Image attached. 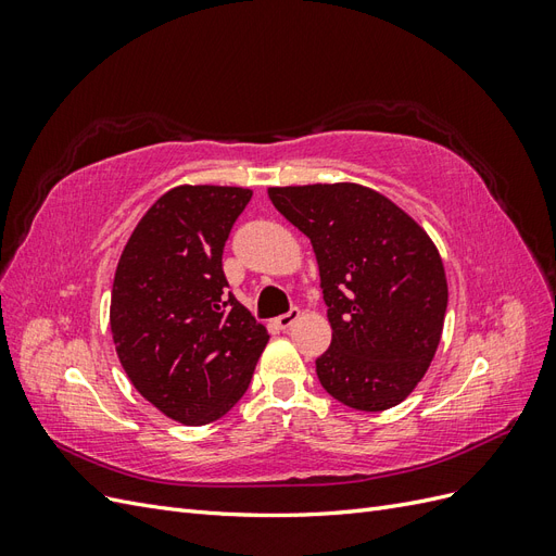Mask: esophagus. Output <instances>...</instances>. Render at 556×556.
I'll list each match as a JSON object with an SVG mask.
<instances>
[{
	"label": "esophagus",
	"instance_id": "34e87169",
	"mask_svg": "<svg viewBox=\"0 0 556 556\" xmlns=\"http://www.w3.org/2000/svg\"><path fill=\"white\" fill-rule=\"evenodd\" d=\"M299 315H301V311H299V308H290L288 313H282V315H278V317H276V325H278L280 329H288V327H292V325L296 323Z\"/></svg>",
	"mask_w": 556,
	"mask_h": 556
}]
</instances>
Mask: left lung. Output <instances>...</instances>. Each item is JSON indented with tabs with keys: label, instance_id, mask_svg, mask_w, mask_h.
<instances>
[{
	"label": "left lung",
	"instance_id": "obj_1",
	"mask_svg": "<svg viewBox=\"0 0 556 556\" xmlns=\"http://www.w3.org/2000/svg\"><path fill=\"white\" fill-rule=\"evenodd\" d=\"M313 243L331 345L319 384L343 406L378 413L422 380L441 341L447 280L439 250L410 215L355 182L268 188Z\"/></svg>",
	"mask_w": 556,
	"mask_h": 556
}]
</instances>
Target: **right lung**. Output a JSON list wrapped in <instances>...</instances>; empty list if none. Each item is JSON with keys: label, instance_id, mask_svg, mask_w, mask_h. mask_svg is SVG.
I'll return each mask as SVG.
<instances>
[{"label": "right lung", "instance_id": "add662e5", "mask_svg": "<svg viewBox=\"0 0 556 556\" xmlns=\"http://www.w3.org/2000/svg\"><path fill=\"white\" fill-rule=\"evenodd\" d=\"M252 192L180 185L162 194L115 268L111 331L139 394L182 425H208L245 394L268 341L227 292L223 250Z\"/></svg>", "mask_w": 556, "mask_h": 556}]
</instances>
